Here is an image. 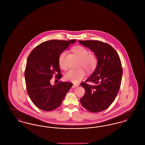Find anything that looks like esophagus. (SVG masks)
Segmentation results:
<instances>
[{
    "label": "esophagus",
    "instance_id": "obj_1",
    "mask_svg": "<svg viewBox=\"0 0 145 145\" xmlns=\"http://www.w3.org/2000/svg\"><path fill=\"white\" fill-rule=\"evenodd\" d=\"M78 86H79V84H73V85L72 86V88L74 89V88H75Z\"/></svg>",
    "mask_w": 145,
    "mask_h": 145
}]
</instances>
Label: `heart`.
<instances>
[{
    "instance_id": "heart-1",
    "label": "heart",
    "mask_w": 145,
    "mask_h": 145,
    "mask_svg": "<svg viewBox=\"0 0 145 145\" xmlns=\"http://www.w3.org/2000/svg\"><path fill=\"white\" fill-rule=\"evenodd\" d=\"M73 52L77 55L80 60V65L88 71L95 69L97 65L98 60L97 56L93 53H89L88 50L81 46H77L73 48ZM67 51L64 50L59 55L58 62L59 65L62 69H67V65L65 61ZM85 73L83 69H71L66 73L64 78L67 81L73 83H77L80 81L85 76Z\"/></svg>"
}]
</instances>
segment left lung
I'll return each mask as SVG.
<instances>
[{
    "mask_svg": "<svg viewBox=\"0 0 145 145\" xmlns=\"http://www.w3.org/2000/svg\"><path fill=\"white\" fill-rule=\"evenodd\" d=\"M78 41L93 52L98 59L95 71L80 84L85 90L80 103L92 112L105 110L113 103L120 90L123 73L120 58L115 49L106 43L97 40Z\"/></svg>",
    "mask_w": 145,
    "mask_h": 145,
    "instance_id": "1",
    "label": "left lung"
}]
</instances>
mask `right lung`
Returning a JSON list of instances; mask_svg holds the SVG:
<instances>
[{"instance_id":"add662e5","label":"right lung","mask_w":145,"mask_h":145,"mask_svg":"<svg viewBox=\"0 0 145 145\" xmlns=\"http://www.w3.org/2000/svg\"><path fill=\"white\" fill-rule=\"evenodd\" d=\"M75 42L76 40L43 42L29 55L24 72L27 90L33 103L40 109L49 111L57 108L72 86V83L61 81L52 85L50 80L54 76L58 80L61 78L59 55Z\"/></svg>"}]
</instances>
